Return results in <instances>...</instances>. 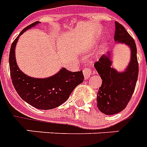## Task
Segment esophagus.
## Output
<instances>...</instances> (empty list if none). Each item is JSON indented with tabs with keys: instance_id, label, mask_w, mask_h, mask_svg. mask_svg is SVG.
Returning a JSON list of instances; mask_svg holds the SVG:
<instances>
[{
	"instance_id": "1",
	"label": "esophagus",
	"mask_w": 147,
	"mask_h": 147,
	"mask_svg": "<svg viewBox=\"0 0 147 147\" xmlns=\"http://www.w3.org/2000/svg\"><path fill=\"white\" fill-rule=\"evenodd\" d=\"M92 74V69L91 67H87L83 70V75L85 77V79H88Z\"/></svg>"
}]
</instances>
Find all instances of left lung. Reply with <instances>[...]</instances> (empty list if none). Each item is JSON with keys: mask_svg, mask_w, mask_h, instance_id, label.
<instances>
[{"mask_svg": "<svg viewBox=\"0 0 147 147\" xmlns=\"http://www.w3.org/2000/svg\"><path fill=\"white\" fill-rule=\"evenodd\" d=\"M114 24V41L130 47L131 55L128 66L123 72L112 68L111 52L103 55L94 63V67L102 79L97 95V106L100 112L107 115L117 114L125 108L134 92L139 73L134 40L123 25L117 21Z\"/></svg>", "mask_w": 147, "mask_h": 147, "instance_id": "8db88e82", "label": "left lung"}]
</instances>
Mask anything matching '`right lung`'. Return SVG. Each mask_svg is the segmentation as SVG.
<instances>
[{"label": "right lung", "instance_id": "obj_1", "mask_svg": "<svg viewBox=\"0 0 147 147\" xmlns=\"http://www.w3.org/2000/svg\"><path fill=\"white\" fill-rule=\"evenodd\" d=\"M40 22H34L24 28L13 42L9 55L10 77L20 97L33 107L41 110L53 109L69 98L74 88L84 81L82 71H70L65 68L46 78L30 77L20 70L15 58V47L20 36Z\"/></svg>", "mask_w": 147, "mask_h": 147}]
</instances>
